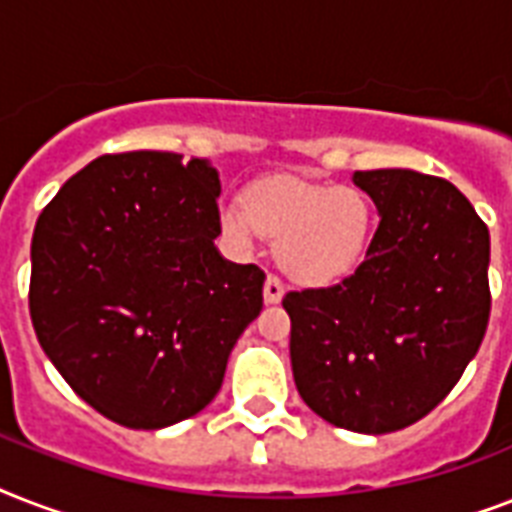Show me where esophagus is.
<instances>
[{
  "mask_svg": "<svg viewBox=\"0 0 512 512\" xmlns=\"http://www.w3.org/2000/svg\"><path fill=\"white\" fill-rule=\"evenodd\" d=\"M263 297H265V303H268V305L281 303V297H284V284H281L279 276H268V279H265Z\"/></svg>",
  "mask_w": 512,
  "mask_h": 512,
  "instance_id": "1",
  "label": "esophagus"
}]
</instances>
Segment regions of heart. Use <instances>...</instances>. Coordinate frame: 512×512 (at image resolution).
Segmentation results:
<instances>
[{"label":"heart","mask_w":512,"mask_h":512,"mask_svg":"<svg viewBox=\"0 0 512 512\" xmlns=\"http://www.w3.org/2000/svg\"><path fill=\"white\" fill-rule=\"evenodd\" d=\"M220 225L239 247H252L257 233L279 241L276 260L289 279L332 287L364 260L374 209L358 188L279 175L249 185L244 207L223 204Z\"/></svg>","instance_id":"obj_1"}]
</instances>
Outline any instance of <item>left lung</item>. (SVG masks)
Returning <instances> with one entry per match:
<instances>
[{
  "mask_svg": "<svg viewBox=\"0 0 512 512\" xmlns=\"http://www.w3.org/2000/svg\"><path fill=\"white\" fill-rule=\"evenodd\" d=\"M377 207L364 263L327 289L289 292L297 393L337 428L380 436L433 412L489 324V228L449 180L353 172Z\"/></svg>",
  "mask_w": 512,
  "mask_h": 512,
  "instance_id": "8db88e82",
  "label": "left lung"
}]
</instances>
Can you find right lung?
<instances>
[{
  "instance_id": "obj_1",
  "label": "right lung",
  "mask_w": 512,
  "mask_h": 512,
  "mask_svg": "<svg viewBox=\"0 0 512 512\" xmlns=\"http://www.w3.org/2000/svg\"><path fill=\"white\" fill-rule=\"evenodd\" d=\"M220 175L207 159L132 151L76 172L36 220L28 308L63 380L124 428L199 414L265 273L220 255Z\"/></svg>"
}]
</instances>
